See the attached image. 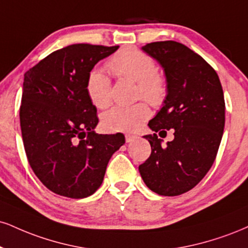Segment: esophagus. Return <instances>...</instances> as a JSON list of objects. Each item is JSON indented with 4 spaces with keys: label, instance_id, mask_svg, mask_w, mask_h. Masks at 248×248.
I'll return each mask as SVG.
<instances>
[{
    "label": "esophagus",
    "instance_id": "1",
    "mask_svg": "<svg viewBox=\"0 0 248 248\" xmlns=\"http://www.w3.org/2000/svg\"><path fill=\"white\" fill-rule=\"evenodd\" d=\"M137 139L136 135H133V134H126V142L127 143H132L135 141Z\"/></svg>",
    "mask_w": 248,
    "mask_h": 248
}]
</instances>
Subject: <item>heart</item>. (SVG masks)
<instances>
[{
	"label": "heart",
	"instance_id": "heart-1",
	"mask_svg": "<svg viewBox=\"0 0 248 248\" xmlns=\"http://www.w3.org/2000/svg\"><path fill=\"white\" fill-rule=\"evenodd\" d=\"M107 67L119 78L136 82V97L151 105H162L168 95L164 77L156 71V63L148 54L135 48H124L113 55ZM86 93L97 108L105 109L112 104L111 79L98 70H91L86 78ZM150 116L147 104L118 106L103 116V124L111 132H133Z\"/></svg>",
	"mask_w": 248,
	"mask_h": 248
}]
</instances>
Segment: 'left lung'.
<instances>
[{"mask_svg": "<svg viewBox=\"0 0 248 248\" xmlns=\"http://www.w3.org/2000/svg\"><path fill=\"white\" fill-rule=\"evenodd\" d=\"M142 50L162 65L168 95L148 124L155 132L144 136L151 155L139 171L153 192L177 196L194 188L215 162L225 124L222 84L214 68L183 44L157 41ZM170 129L175 139L163 146L155 133Z\"/></svg>", "mask_w": 248, "mask_h": 248, "instance_id": "left-lung-1", "label": "left lung"}]
</instances>
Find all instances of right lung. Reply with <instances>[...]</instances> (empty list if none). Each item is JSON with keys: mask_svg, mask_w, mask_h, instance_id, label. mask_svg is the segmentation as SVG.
Listing matches in <instances>:
<instances>
[{"mask_svg": "<svg viewBox=\"0 0 248 248\" xmlns=\"http://www.w3.org/2000/svg\"><path fill=\"white\" fill-rule=\"evenodd\" d=\"M119 46L75 44L55 50L24 75L20 129L28 160L53 193L88 198L100 187L124 134H95L97 108L86 78Z\"/></svg>", "mask_w": 248, "mask_h": 248, "instance_id": "add662e5", "label": "right lung"}]
</instances>
